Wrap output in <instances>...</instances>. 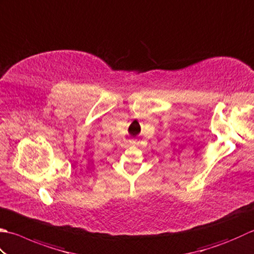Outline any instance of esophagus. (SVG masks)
<instances>
[{
	"mask_svg": "<svg viewBox=\"0 0 254 254\" xmlns=\"http://www.w3.org/2000/svg\"><path fill=\"white\" fill-rule=\"evenodd\" d=\"M130 143L133 144V145H135V144H137V141L136 140H130Z\"/></svg>",
	"mask_w": 254,
	"mask_h": 254,
	"instance_id": "34e87169",
	"label": "esophagus"
}]
</instances>
